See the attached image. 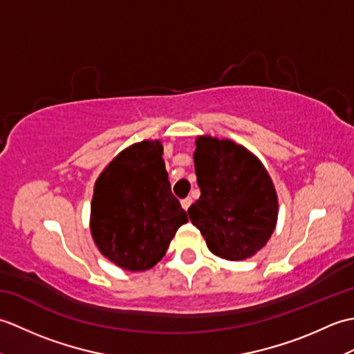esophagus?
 Here are the masks:
<instances>
[{
    "label": "esophagus",
    "mask_w": 354,
    "mask_h": 354,
    "mask_svg": "<svg viewBox=\"0 0 354 354\" xmlns=\"http://www.w3.org/2000/svg\"><path fill=\"white\" fill-rule=\"evenodd\" d=\"M181 205H183V208H184L185 212H187V209H189V208H190V205H192V198H185V199H183V201H181Z\"/></svg>",
    "instance_id": "obj_1"
}]
</instances>
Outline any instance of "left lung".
Returning <instances> with one entry per match:
<instances>
[{"label":"left lung","instance_id":"obj_1","mask_svg":"<svg viewBox=\"0 0 354 354\" xmlns=\"http://www.w3.org/2000/svg\"><path fill=\"white\" fill-rule=\"evenodd\" d=\"M201 189L189 208L208 250L239 261L259 252L272 236L278 198L268 170L243 146L202 135L193 153Z\"/></svg>","mask_w":354,"mask_h":354}]
</instances>
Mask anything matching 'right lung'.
I'll list each match as a JSON object with an SVG mask.
<instances>
[{"mask_svg":"<svg viewBox=\"0 0 354 354\" xmlns=\"http://www.w3.org/2000/svg\"><path fill=\"white\" fill-rule=\"evenodd\" d=\"M161 141L122 150L94 185L91 234L99 251L117 266L138 272L155 266L189 222L170 190Z\"/></svg>","mask_w":354,"mask_h":354,"instance_id":"1","label":"right lung"}]
</instances>
